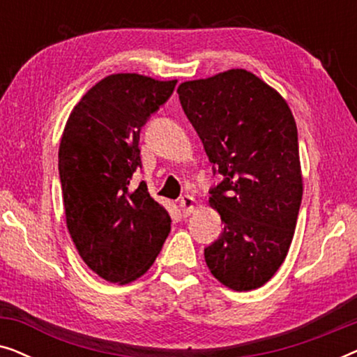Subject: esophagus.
Masks as SVG:
<instances>
[{"instance_id": "34e87169", "label": "esophagus", "mask_w": 357, "mask_h": 357, "mask_svg": "<svg viewBox=\"0 0 357 357\" xmlns=\"http://www.w3.org/2000/svg\"><path fill=\"white\" fill-rule=\"evenodd\" d=\"M195 198L190 197V195H183L182 198H180V209H182V213L185 216H188V214H192L195 211Z\"/></svg>"}]
</instances>
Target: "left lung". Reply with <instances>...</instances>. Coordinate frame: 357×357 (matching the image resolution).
<instances>
[{
  "label": "left lung",
  "instance_id": "8db88e82",
  "mask_svg": "<svg viewBox=\"0 0 357 357\" xmlns=\"http://www.w3.org/2000/svg\"><path fill=\"white\" fill-rule=\"evenodd\" d=\"M213 172L224 231L204 248L209 271L234 291L257 289L280 270L302 202L297 126L286 100L245 70L178 86Z\"/></svg>",
  "mask_w": 357,
  "mask_h": 357
}]
</instances>
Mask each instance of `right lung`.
Listing matches in <instances>:
<instances>
[{
  "label": "right lung",
  "mask_w": 357,
  "mask_h": 357,
  "mask_svg": "<svg viewBox=\"0 0 357 357\" xmlns=\"http://www.w3.org/2000/svg\"><path fill=\"white\" fill-rule=\"evenodd\" d=\"M177 81L120 73L92 86L73 109L58 151L66 226L100 278L125 284L144 275L170 232V216L141 182L139 131Z\"/></svg>",
  "instance_id": "right-lung-1"
}]
</instances>
